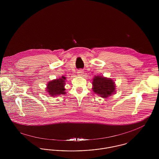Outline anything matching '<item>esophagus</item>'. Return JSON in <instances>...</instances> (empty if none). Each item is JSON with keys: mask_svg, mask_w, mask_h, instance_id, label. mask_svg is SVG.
Listing matches in <instances>:
<instances>
[{"mask_svg": "<svg viewBox=\"0 0 159 159\" xmlns=\"http://www.w3.org/2000/svg\"><path fill=\"white\" fill-rule=\"evenodd\" d=\"M84 75V71L82 70H80L78 71V76H83Z\"/></svg>", "mask_w": 159, "mask_h": 159, "instance_id": "1", "label": "esophagus"}]
</instances>
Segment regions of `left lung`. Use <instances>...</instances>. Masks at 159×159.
I'll list each match as a JSON object with an SVG mask.
<instances>
[{
	"label": "left lung",
	"mask_w": 159,
	"mask_h": 159,
	"mask_svg": "<svg viewBox=\"0 0 159 159\" xmlns=\"http://www.w3.org/2000/svg\"><path fill=\"white\" fill-rule=\"evenodd\" d=\"M92 91L100 97L107 98L116 92L113 80L103 76H95L92 80Z\"/></svg>",
	"instance_id": "8db88e82"
}]
</instances>
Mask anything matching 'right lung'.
I'll list each match as a JSON object with an SVG mask.
<instances>
[{
  "instance_id": "1",
  "label": "right lung",
  "mask_w": 159,
  "mask_h": 159,
  "mask_svg": "<svg viewBox=\"0 0 159 159\" xmlns=\"http://www.w3.org/2000/svg\"><path fill=\"white\" fill-rule=\"evenodd\" d=\"M66 78L62 76L61 78H57L50 81L46 85V91L48 95L51 97H57V95L63 94L65 95L66 92Z\"/></svg>"
}]
</instances>
